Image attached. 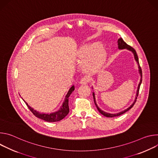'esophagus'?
Returning <instances> with one entry per match:
<instances>
[{"instance_id":"34e87169","label":"esophagus","mask_w":158,"mask_h":158,"mask_svg":"<svg viewBox=\"0 0 158 158\" xmlns=\"http://www.w3.org/2000/svg\"><path fill=\"white\" fill-rule=\"evenodd\" d=\"M89 81H90V79H89V77L88 76H84V77H83L81 78V81H80V83H81V84H87V82H89Z\"/></svg>"}]
</instances>
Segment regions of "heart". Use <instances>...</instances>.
<instances>
[{
  "label": "heart",
  "mask_w": 158,
  "mask_h": 158,
  "mask_svg": "<svg viewBox=\"0 0 158 158\" xmlns=\"http://www.w3.org/2000/svg\"><path fill=\"white\" fill-rule=\"evenodd\" d=\"M107 55L106 47L102 44L93 42L84 45L79 51L81 58H86L84 65L88 69L99 68L104 62Z\"/></svg>",
  "instance_id": "heart-1"
}]
</instances>
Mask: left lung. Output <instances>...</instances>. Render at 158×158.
Returning a JSON list of instances; mask_svg holds the SVG:
<instances>
[{
  "mask_svg": "<svg viewBox=\"0 0 158 158\" xmlns=\"http://www.w3.org/2000/svg\"><path fill=\"white\" fill-rule=\"evenodd\" d=\"M118 49H127V50H128V51H131V52L133 54V55H134V59H135V60L136 61V62H137V64H138V69H139V70H138V71H139V74H140L141 79H140L139 83V84H138V89H137V91H136V98H135V99H134V101L133 103H132V104H131V105L128 108L126 109L125 110H123V111H121V112H118V113H116V114H110V113H108V112H104V110H101V109L99 107V106H98V104H97V103H96V98H95V94H94V92H93V99H94V104H95V105H96V107H97L98 110H99V112H100L101 114H102L103 116H106V117H107V118H113V117H116V116H120V115H121V114H123L125 113L126 112L128 111L130 109H131V108L133 107L134 104H135V102H136V101L137 96H138V94H139V87H140L141 84V82H142V71H141V67H140L139 64V59H138V55H137V54H136V51H135V50H134L132 47H131L130 46H129V45H127V44H126V43L123 40V39L121 37H120V38L118 39ZM92 89H93V87H92Z\"/></svg>",
  "mask_w": 158,
  "mask_h": 158,
  "instance_id": "8db88e82",
  "label": "left lung"
}]
</instances>
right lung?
Returning a JSON list of instances; mask_svg holds the SVG:
<instances>
[{
    "mask_svg": "<svg viewBox=\"0 0 158 158\" xmlns=\"http://www.w3.org/2000/svg\"><path fill=\"white\" fill-rule=\"evenodd\" d=\"M75 87L73 85L69 90V91L67 92V94H66L64 101L59 108V109L56 112H51V113H43V112H39V111L34 110L32 107H31L25 101L26 103L27 107L29 109L31 110L32 113L38 118L41 119L45 121L48 122H57L62 120L64 119L67 114H68L69 112V98L71 93L74 91Z\"/></svg>",
    "mask_w": 158,
    "mask_h": 158,
    "instance_id": "obj_1",
    "label": "right lung"
}]
</instances>
